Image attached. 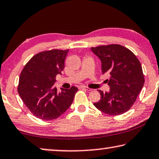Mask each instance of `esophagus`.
I'll return each instance as SVG.
<instances>
[{
  "label": "esophagus",
  "instance_id": "esophagus-1",
  "mask_svg": "<svg viewBox=\"0 0 159 159\" xmlns=\"http://www.w3.org/2000/svg\"><path fill=\"white\" fill-rule=\"evenodd\" d=\"M80 89L85 90H87V91H90V90H92L91 89H90V88H88V87H85V86H80Z\"/></svg>",
  "mask_w": 159,
  "mask_h": 159
}]
</instances>
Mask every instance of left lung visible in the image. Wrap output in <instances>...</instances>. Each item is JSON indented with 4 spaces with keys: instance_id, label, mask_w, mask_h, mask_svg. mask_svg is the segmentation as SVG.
I'll return each instance as SVG.
<instances>
[{
    "instance_id": "8db88e82",
    "label": "left lung",
    "mask_w": 159,
    "mask_h": 159,
    "mask_svg": "<svg viewBox=\"0 0 159 159\" xmlns=\"http://www.w3.org/2000/svg\"><path fill=\"white\" fill-rule=\"evenodd\" d=\"M102 62V74H110L109 93L98 90L100 100L94 106L105 114L120 115L134 105L144 84L142 67L135 54L117 44L91 47Z\"/></svg>"
}]
</instances>
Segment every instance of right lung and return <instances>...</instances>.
<instances>
[{"label": "right lung", "instance_id": "right-lung-1", "mask_svg": "<svg viewBox=\"0 0 159 159\" xmlns=\"http://www.w3.org/2000/svg\"><path fill=\"white\" fill-rule=\"evenodd\" d=\"M69 49H52L39 52L29 60L19 79L17 91L32 115L40 120L57 119L66 111L76 93L75 86L61 89L54 86L57 74L64 69Z\"/></svg>", "mask_w": 159, "mask_h": 159}]
</instances>
